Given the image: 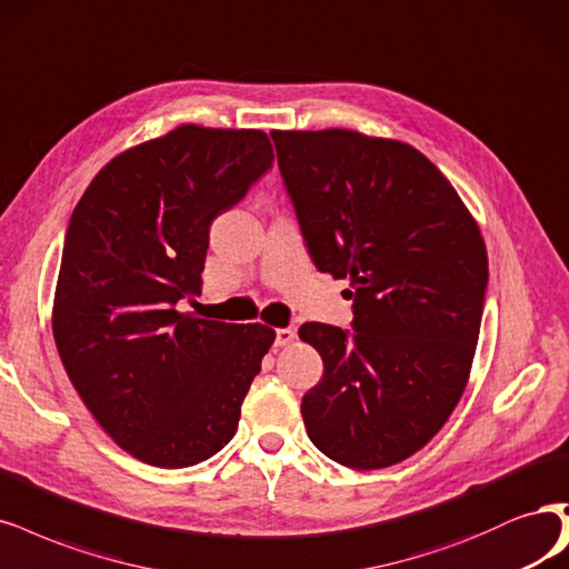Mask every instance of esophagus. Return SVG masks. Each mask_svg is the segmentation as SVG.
I'll return each mask as SVG.
<instances>
[{"instance_id": "esophagus-1", "label": "esophagus", "mask_w": 569, "mask_h": 569, "mask_svg": "<svg viewBox=\"0 0 569 569\" xmlns=\"http://www.w3.org/2000/svg\"><path fill=\"white\" fill-rule=\"evenodd\" d=\"M293 341H297V329H293V327H282V329L276 331V343H278L280 348L291 346Z\"/></svg>"}]
</instances>
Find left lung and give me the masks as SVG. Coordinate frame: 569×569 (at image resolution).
<instances>
[{
	"instance_id": "8db88e82",
	"label": "left lung",
	"mask_w": 569,
	"mask_h": 569,
	"mask_svg": "<svg viewBox=\"0 0 569 569\" xmlns=\"http://www.w3.org/2000/svg\"><path fill=\"white\" fill-rule=\"evenodd\" d=\"M303 240L346 280L352 331L306 322L322 379L301 415L358 471L409 459L459 405L480 335L487 247L455 186L415 146L352 129L270 131Z\"/></svg>"
}]
</instances>
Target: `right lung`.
<instances>
[{"label": "right lung", "instance_id": "obj_1", "mask_svg": "<svg viewBox=\"0 0 569 569\" xmlns=\"http://www.w3.org/2000/svg\"><path fill=\"white\" fill-rule=\"evenodd\" d=\"M272 162L261 129L179 124L93 176L66 234L51 327L82 402L124 452L158 468L232 440L276 329L181 312L202 291L211 221Z\"/></svg>", "mask_w": 569, "mask_h": 569}]
</instances>
